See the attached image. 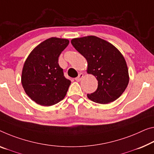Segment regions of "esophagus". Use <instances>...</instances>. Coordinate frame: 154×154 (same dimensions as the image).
<instances>
[{"instance_id": "esophagus-1", "label": "esophagus", "mask_w": 154, "mask_h": 154, "mask_svg": "<svg viewBox=\"0 0 154 154\" xmlns=\"http://www.w3.org/2000/svg\"><path fill=\"white\" fill-rule=\"evenodd\" d=\"M82 77H83V74H82V73H80V74H79V75H78V76H77L76 78H75V80H76V81L79 82V81H80V80H81V79H82Z\"/></svg>"}]
</instances>
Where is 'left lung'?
I'll return each mask as SVG.
<instances>
[{
  "instance_id": "8db88e82",
  "label": "left lung",
  "mask_w": 154,
  "mask_h": 154,
  "mask_svg": "<svg viewBox=\"0 0 154 154\" xmlns=\"http://www.w3.org/2000/svg\"><path fill=\"white\" fill-rule=\"evenodd\" d=\"M72 45L86 58L87 73L98 80V88L88 94L91 100L107 104L122 95L129 83L128 68L123 56L110 42L89 36L72 40Z\"/></svg>"
}]
</instances>
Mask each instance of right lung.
Here are the masks:
<instances>
[{"label":"right lung","instance_id":"right-lung-1","mask_svg":"<svg viewBox=\"0 0 154 154\" xmlns=\"http://www.w3.org/2000/svg\"><path fill=\"white\" fill-rule=\"evenodd\" d=\"M67 39L52 37L33 49L23 68L21 82L27 95L42 106L65 98L71 84L58 65V57L69 45Z\"/></svg>","mask_w":154,"mask_h":154}]
</instances>
